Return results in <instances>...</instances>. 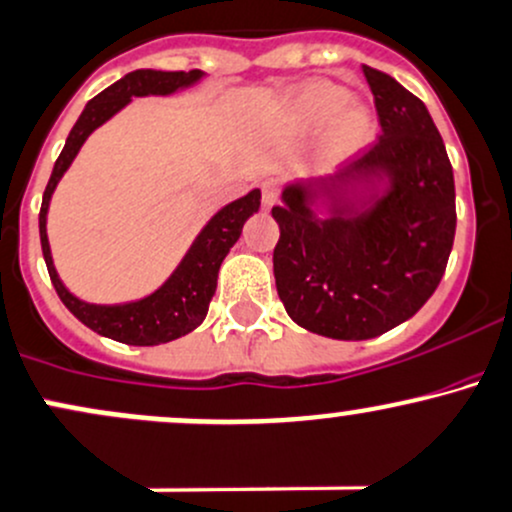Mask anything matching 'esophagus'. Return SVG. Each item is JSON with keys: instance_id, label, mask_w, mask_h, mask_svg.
<instances>
[{"instance_id": "esophagus-1", "label": "esophagus", "mask_w": 512, "mask_h": 512, "mask_svg": "<svg viewBox=\"0 0 512 512\" xmlns=\"http://www.w3.org/2000/svg\"><path fill=\"white\" fill-rule=\"evenodd\" d=\"M279 199V184L274 182V179H267V182H262V204L267 206H274Z\"/></svg>"}]
</instances>
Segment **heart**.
<instances>
[{
    "label": "heart",
    "mask_w": 512,
    "mask_h": 512,
    "mask_svg": "<svg viewBox=\"0 0 512 512\" xmlns=\"http://www.w3.org/2000/svg\"><path fill=\"white\" fill-rule=\"evenodd\" d=\"M289 126L296 133H318L325 125V153L333 160L357 155L376 136V119L362 104H352L350 92L333 82H311L289 101Z\"/></svg>",
    "instance_id": "obj_1"
}]
</instances>
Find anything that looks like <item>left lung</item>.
Listing matches in <instances>:
<instances>
[{
	"label": "left lung",
	"instance_id": "obj_1",
	"mask_svg": "<svg viewBox=\"0 0 512 512\" xmlns=\"http://www.w3.org/2000/svg\"><path fill=\"white\" fill-rule=\"evenodd\" d=\"M381 138L340 174L296 182L274 206V279L301 328L335 340H369L423 308L445 274L457 228L454 174L428 109L391 75L362 67ZM386 181L359 200V186ZM353 199H349V194ZM325 195L331 216L310 201Z\"/></svg>",
	"mask_w": 512,
	"mask_h": 512
}]
</instances>
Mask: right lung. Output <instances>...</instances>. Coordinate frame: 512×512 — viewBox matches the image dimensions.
<instances>
[{
    "mask_svg": "<svg viewBox=\"0 0 512 512\" xmlns=\"http://www.w3.org/2000/svg\"><path fill=\"white\" fill-rule=\"evenodd\" d=\"M204 77L201 70L189 72H162V70H136L128 72L119 82L106 87L104 92L97 94L80 114L75 126H72L70 136L65 140V148L55 160L53 174L48 179V187L43 192L41 213H38V228H41V247L43 257H46V267L58 291L60 301L65 303L67 311L77 320H82L87 328L94 333L104 335L116 342H126V345H162L182 338V335L192 333L199 328L201 320L209 313V303L216 294V279L221 262L226 260L228 250L238 243L243 226L252 213L260 209V189H252L243 199L233 201V204L223 206L216 216L206 223L199 238L189 247L184 260L174 269L172 277L167 279L155 294L145 296L140 301L119 303V306H97V303H87L77 296H72L60 282L58 272L53 267V257H50L48 233H46V216L50 196L58 187L60 177L72 165L75 155L80 153L82 143L89 138L94 128L109 121L116 111H121L133 97H148V94H172L177 89L192 87Z\"/></svg>",
    "mask_w": 512,
    "mask_h": 512,
    "instance_id": "right-lung-1",
    "label": "right lung"
}]
</instances>
